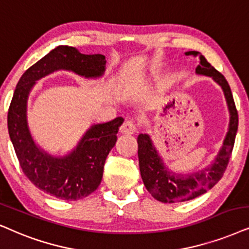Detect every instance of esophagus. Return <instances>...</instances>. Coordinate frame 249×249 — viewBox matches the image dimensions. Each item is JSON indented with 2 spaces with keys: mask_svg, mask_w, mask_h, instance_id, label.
I'll list each match as a JSON object with an SVG mask.
<instances>
[{
  "mask_svg": "<svg viewBox=\"0 0 249 249\" xmlns=\"http://www.w3.org/2000/svg\"><path fill=\"white\" fill-rule=\"evenodd\" d=\"M137 130V125L134 121L125 120L120 127V131L122 134H134Z\"/></svg>",
  "mask_w": 249,
  "mask_h": 249,
  "instance_id": "esophagus-1",
  "label": "esophagus"
}]
</instances>
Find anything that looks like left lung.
I'll use <instances>...</instances> for the list:
<instances>
[{"mask_svg": "<svg viewBox=\"0 0 249 249\" xmlns=\"http://www.w3.org/2000/svg\"><path fill=\"white\" fill-rule=\"evenodd\" d=\"M185 54L199 57L200 63L196 73L211 76L223 89L225 99L230 113L229 130L216 156L214 162L202 170L191 174H176L164 166L162 159L154 147L152 140L147 134H140L137 137L138 160H140L141 176L145 188L153 198L164 203L188 201L203 195L211 190L222 178L230 160L238 130V112L232 96L230 86L225 77L216 71L207 59L198 51H188Z\"/></svg>", "mask_w": 249, "mask_h": 249, "instance_id": "left-lung-1", "label": "left lung"}]
</instances>
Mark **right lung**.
Here are the masks:
<instances>
[{
    "instance_id": "obj_1",
    "label": "right lung",
    "mask_w": 249,
    "mask_h": 249,
    "mask_svg": "<svg viewBox=\"0 0 249 249\" xmlns=\"http://www.w3.org/2000/svg\"><path fill=\"white\" fill-rule=\"evenodd\" d=\"M105 56L85 54L73 47L59 46L22 74L8 112L10 140L22 172L36 188L61 200H79L91 195L102 182L105 160L117 142L121 117L90 127L72 152L53 157L35 144L27 122V101L37 80L65 70L87 79L105 72Z\"/></svg>"
}]
</instances>
